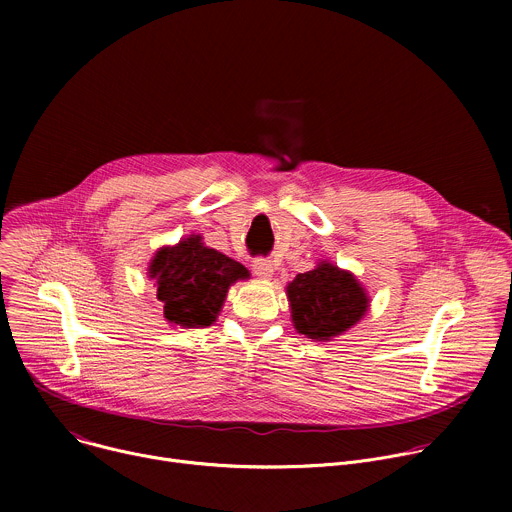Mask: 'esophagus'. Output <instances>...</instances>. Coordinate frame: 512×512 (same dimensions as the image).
<instances>
[{
	"label": "esophagus",
	"mask_w": 512,
	"mask_h": 512,
	"mask_svg": "<svg viewBox=\"0 0 512 512\" xmlns=\"http://www.w3.org/2000/svg\"><path fill=\"white\" fill-rule=\"evenodd\" d=\"M253 273L259 277V279H267L271 277L273 273V263L269 259H255L253 261Z\"/></svg>",
	"instance_id": "obj_1"
}]
</instances>
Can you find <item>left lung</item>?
I'll use <instances>...</instances> for the list:
<instances>
[{"label":"left lung","instance_id":"left-lung-1","mask_svg":"<svg viewBox=\"0 0 512 512\" xmlns=\"http://www.w3.org/2000/svg\"><path fill=\"white\" fill-rule=\"evenodd\" d=\"M287 300L296 330L314 340L346 332L369 308V298L354 275L332 263L296 275L287 285Z\"/></svg>","mask_w":512,"mask_h":512}]
</instances>
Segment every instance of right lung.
I'll return each instance as SVG.
<instances>
[{"label": "right lung", "instance_id": "right-lung-1", "mask_svg": "<svg viewBox=\"0 0 512 512\" xmlns=\"http://www.w3.org/2000/svg\"><path fill=\"white\" fill-rule=\"evenodd\" d=\"M150 273L156 279L166 320L184 328L210 326L221 312L229 285L249 277L239 261L204 247L200 237L160 249Z\"/></svg>", "mask_w": 512, "mask_h": 512}]
</instances>
